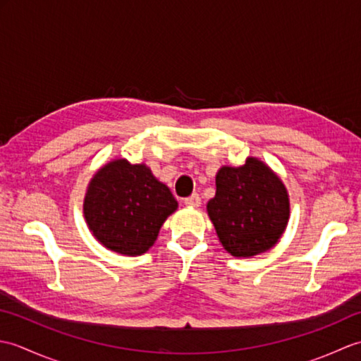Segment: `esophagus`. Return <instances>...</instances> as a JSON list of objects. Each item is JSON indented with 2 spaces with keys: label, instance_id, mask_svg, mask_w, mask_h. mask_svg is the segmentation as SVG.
Returning <instances> with one entry per match:
<instances>
[{
  "label": "esophagus",
  "instance_id": "esophagus-1",
  "mask_svg": "<svg viewBox=\"0 0 361 361\" xmlns=\"http://www.w3.org/2000/svg\"><path fill=\"white\" fill-rule=\"evenodd\" d=\"M185 204L189 206V208H198L202 204V197L198 194H192L190 197L185 198Z\"/></svg>",
  "mask_w": 361,
  "mask_h": 361
}]
</instances>
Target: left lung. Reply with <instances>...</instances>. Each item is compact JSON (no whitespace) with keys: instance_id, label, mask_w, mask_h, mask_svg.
Instances as JSON below:
<instances>
[{"instance_id":"left-lung-1","label":"left lung","mask_w":361,"mask_h":361,"mask_svg":"<svg viewBox=\"0 0 361 361\" xmlns=\"http://www.w3.org/2000/svg\"><path fill=\"white\" fill-rule=\"evenodd\" d=\"M206 211L229 255L251 257L279 242L290 219V198L271 167L250 157L243 166L219 169L216 197Z\"/></svg>"}]
</instances>
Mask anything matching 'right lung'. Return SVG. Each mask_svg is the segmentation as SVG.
Here are the masks:
<instances>
[{"mask_svg":"<svg viewBox=\"0 0 361 361\" xmlns=\"http://www.w3.org/2000/svg\"><path fill=\"white\" fill-rule=\"evenodd\" d=\"M178 208L171 189L144 163L126 158L99 167L87 186L83 217L94 239L124 256L149 251L167 217Z\"/></svg>","mask_w":361,"mask_h":361,"instance_id":"add662e5","label":"right lung"}]
</instances>
